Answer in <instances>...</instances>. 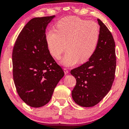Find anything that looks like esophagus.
I'll use <instances>...</instances> for the list:
<instances>
[{
    "label": "esophagus",
    "mask_w": 129,
    "mask_h": 129,
    "mask_svg": "<svg viewBox=\"0 0 129 129\" xmlns=\"http://www.w3.org/2000/svg\"><path fill=\"white\" fill-rule=\"evenodd\" d=\"M63 72H64V73L66 74V75L69 73V70H68V69H66V68H64V69H63Z\"/></svg>",
    "instance_id": "1"
}]
</instances>
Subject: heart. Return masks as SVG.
<instances>
[{
  "mask_svg": "<svg viewBox=\"0 0 129 129\" xmlns=\"http://www.w3.org/2000/svg\"><path fill=\"white\" fill-rule=\"evenodd\" d=\"M100 27L97 22L71 16L62 19L56 24V30L49 29L45 34L48 52L59 59L66 49L67 52L59 62L67 67L88 61L99 43Z\"/></svg>",
  "mask_w": 129,
  "mask_h": 129,
  "instance_id": "heart-1",
  "label": "heart"
}]
</instances>
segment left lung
Listing matches in <instances>:
<instances>
[{"mask_svg":"<svg viewBox=\"0 0 129 129\" xmlns=\"http://www.w3.org/2000/svg\"><path fill=\"white\" fill-rule=\"evenodd\" d=\"M100 26L98 45L91 58L72 70L76 84L72 90L74 101L80 106L90 107L98 104L110 91L116 70L115 44L107 27L98 19Z\"/></svg>","mask_w":129,"mask_h":129,"instance_id":"left-lung-1","label":"left lung"}]
</instances>
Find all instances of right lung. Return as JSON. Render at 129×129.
Masks as SVG:
<instances>
[{"label":"right lung","mask_w":129,"mask_h":129,"mask_svg":"<svg viewBox=\"0 0 129 129\" xmlns=\"http://www.w3.org/2000/svg\"><path fill=\"white\" fill-rule=\"evenodd\" d=\"M54 17H35L29 20L19 33L13 48V73L16 90L22 101L32 107L47 104L64 76L46 44V28Z\"/></svg>","instance_id":"1"}]
</instances>
